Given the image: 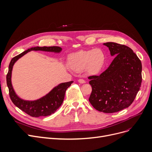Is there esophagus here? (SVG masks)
Segmentation results:
<instances>
[{
	"instance_id": "esophagus-1",
	"label": "esophagus",
	"mask_w": 152,
	"mask_h": 152,
	"mask_svg": "<svg viewBox=\"0 0 152 152\" xmlns=\"http://www.w3.org/2000/svg\"><path fill=\"white\" fill-rule=\"evenodd\" d=\"M78 82L80 83H86V82L83 80V79H79Z\"/></svg>"
}]
</instances>
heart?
<instances>
[{"label":"heart","mask_w":152,"mask_h":152,"mask_svg":"<svg viewBox=\"0 0 152 152\" xmlns=\"http://www.w3.org/2000/svg\"><path fill=\"white\" fill-rule=\"evenodd\" d=\"M105 59V54L101 49L80 50L69 56L68 64L77 72L85 69L89 74H96L104 66Z\"/></svg>","instance_id":"1"}]
</instances>
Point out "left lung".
Instances as JSON below:
<instances>
[{
  "label": "left lung",
  "instance_id": "1",
  "mask_svg": "<svg viewBox=\"0 0 152 152\" xmlns=\"http://www.w3.org/2000/svg\"><path fill=\"white\" fill-rule=\"evenodd\" d=\"M103 45L115 57L100 75L88 77L92 88L89 102L98 111L113 113L133 103L141 86L142 63L128 46L113 42Z\"/></svg>",
  "mask_w": 152,
  "mask_h": 152
}]
</instances>
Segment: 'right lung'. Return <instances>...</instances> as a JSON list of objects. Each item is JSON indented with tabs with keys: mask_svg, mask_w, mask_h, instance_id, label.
Here are the masks:
<instances>
[{
	"mask_svg": "<svg viewBox=\"0 0 152 152\" xmlns=\"http://www.w3.org/2000/svg\"><path fill=\"white\" fill-rule=\"evenodd\" d=\"M31 50H42V51L60 53L62 48L58 46L50 47H34L28 49L22 53L14 57L11 60L9 71L7 75V84L9 88V96L13 103L20 110L32 117L38 118L40 116H47L54 113L61 106L67 89L72 83V81L62 83L56 86L45 96L35 101H25L20 98L14 91L11 82V76L13 66L15 62L20 57Z\"/></svg>",
	"mask_w": 152,
	"mask_h": 152,
	"instance_id": "obj_1",
	"label": "right lung"
}]
</instances>
